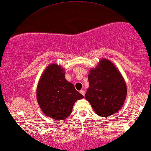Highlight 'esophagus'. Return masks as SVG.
Here are the masks:
<instances>
[{
  "instance_id": "obj_1",
  "label": "esophagus",
  "mask_w": 151,
  "mask_h": 151,
  "mask_svg": "<svg viewBox=\"0 0 151 151\" xmlns=\"http://www.w3.org/2000/svg\"><path fill=\"white\" fill-rule=\"evenodd\" d=\"M80 93L82 94V95L83 96H84V95H85V91H84V90L80 91Z\"/></svg>"
}]
</instances>
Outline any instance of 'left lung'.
<instances>
[{
	"instance_id": "8db88e82",
	"label": "left lung",
	"mask_w": 151,
	"mask_h": 151,
	"mask_svg": "<svg viewBox=\"0 0 151 151\" xmlns=\"http://www.w3.org/2000/svg\"><path fill=\"white\" fill-rule=\"evenodd\" d=\"M89 87L85 98L97 115L107 117L118 112L126 99V83L110 60L102 58L88 76Z\"/></svg>"
}]
</instances>
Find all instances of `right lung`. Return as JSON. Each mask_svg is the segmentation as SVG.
I'll return each instance as SVG.
<instances>
[{
	"instance_id": "1",
	"label": "right lung",
	"mask_w": 151,
	"mask_h": 151,
	"mask_svg": "<svg viewBox=\"0 0 151 151\" xmlns=\"http://www.w3.org/2000/svg\"><path fill=\"white\" fill-rule=\"evenodd\" d=\"M84 97L65 76L60 65L50 64L41 75L37 88V99L45 115L62 121L71 114L73 104Z\"/></svg>"
}]
</instances>
